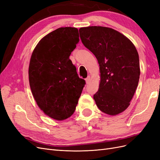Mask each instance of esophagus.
<instances>
[{"instance_id": "obj_1", "label": "esophagus", "mask_w": 160, "mask_h": 160, "mask_svg": "<svg viewBox=\"0 0 160 160\" xmlns=\"http://www.w3.org/2000/svg\"><path fill=\"white\" fill-rule=\"evenodd\" d=\"M90 81H91V78H90V76H88V77H87V78L85 79V81H86V83L87 84H88L89 82H90Z\"/></svg>"}]
</instances>
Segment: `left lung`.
Masks as SVG:
<instances>
[{"mask_svg": "<svg viewBox=\"0 0 160 160\" xmlns=\"http://www.w3.org/2000/svg\"><path fill=\"white\" fill-rule=\"evenodd\" d=\"M79 34L100 67L99 88L93 95L97 106L110 115L123 112L130 105L139 79L136 48L123 34L108 27H82Z\"/></svg>", "mask_w": 160, "mask_h": 160, "instance_id": "1", "label": "left lung"}]
</instances>
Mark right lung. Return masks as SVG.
I'll use <instances>...</instances> for the list:
<instances>
[{
    "mask_svg": "<svg viewBox=\"0 0 160 160\" xmlns=\"http://www.w3.org/2000/svg\"><path fill=\"white\" fill-rule=\"evenodd\" d=\"M79 41L77 28L61 27L38 42L31 57L28 79L39 108L61 121L73 114L85 81L69 59Z\"/></svg>",
    "mask_w": 160,
    "mask_h": 160,
    "instance_id": "add662e5",
    "label": "right lung"
}]
</instances>
